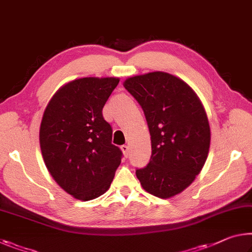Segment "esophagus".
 I'll use <instances>...</instances> for the list:
<instances>
[{"label":"esophagus","instance_id":"obj_1","mask_svg":"<svg viewBox=\"0 0 252 252\" xmlns=\"http://www.w3.org/2000/svg\"><path fill=\"white\" fill-rule=\"evenodd\" d=\"M121 150L123 151V154H125L126 157H127V155H129V146H126V145L121 146Z\"/></svg>","mask_w":252,"mask_h":252}]
</instances>
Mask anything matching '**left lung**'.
Segmentation results:
<instances>
[{
    "mask_svg": "<svg viewBox=\"0 0 252 252\" xmlns=\"http://www.w3.org/2000/svg\"><path fill=\"white\" fill-rule=\"evenodd\" d=\"M151 135V157L135 175L148 193L168 198L189 187L204 166L211 132L204 107L185 82L162 71L127 78Z\"/></svg>",
    "mask_w": 252,
    "mask_h": 252,
    "instance_id": "1",
    "label": "left lung"
}]
</instances>
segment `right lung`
Returning <instances> with one entry per match:
<instances>
[{"label":"right lung","mask_w":252,"mask_h":252,"mask_svg":"<svg viewBox=\"0 0 252 252\" xmlns=\"http://www.w3.org/2000/svg\"><path fill=\"white\" fill-rule=\"evenodd\" d=\"M119 78L85 77L66 84L51 98L40 126V147L51 176L82 201L109 189L122 151L112 143L103 107Z\"/></svg>","instance_id":"add662e5"}]
</instances>
